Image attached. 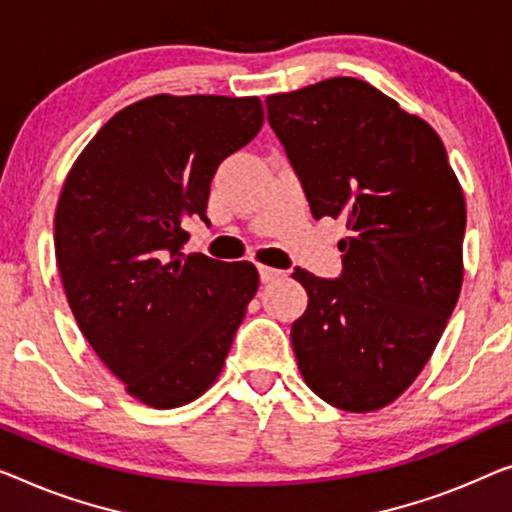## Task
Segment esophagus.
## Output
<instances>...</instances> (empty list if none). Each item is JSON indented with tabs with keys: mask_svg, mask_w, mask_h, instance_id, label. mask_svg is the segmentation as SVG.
Here are the masks:
<instances>
[{
	"mask_svg": "<svg viewBox=\"0 0 512 512\" xmlns=\"http://www.w3.org/2000/svg\"><path fill=\"white\" fill-rule=\"evenodd\" d=\"M285 276V271L280 269H273V266H259V278H262V282H271V280H278Z\"/></svg>",
	"mask_w": 512,
	"mask_h": 512,
	"instance_id": "obj_1",
	"label": "esophagus"
}]
</instances>
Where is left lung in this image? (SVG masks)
<instances>
[{
	"label": "left lung",
	"mask_w": 512,
	"mask_h": 512,
	"mask_svg": "<svg viewBox=\"0 0 512 512\" xmlns=\"http://www.w3.org/2000/svg\"><path fill=\"white\" fill-rule=\"evenodd\" d=\"M266 112L312 218L347 223L338 278L292 273L308 292L299 370L333 407L381 409L430 361L460 296V181L432 126L363 80L273 94Z\"/></svg>",
	"instance_id": "obj_1"
}]
</instances>
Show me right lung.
<instances>
[{
	"instance_id": "right-lung-1",
	"label": "right lung",
	"mask_w": 512,
	"mask_h": 512,
	"mask_svg": "<svg viewBox=\"0 0 512 512\" xmlns=\"http://www.w3.org/2000/svg\"><path fill=\"white\" fill-rule=\"evenodd\" d=\"M264 124L257 96H151L75 160L55 213V255L75 322L126 391L181 407L216 381L259 276L250 262L183 255L207 223L211 179Z\"/></svg>"
}]
</instances>
